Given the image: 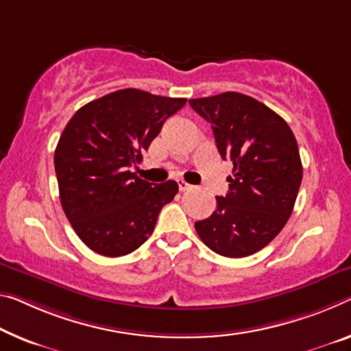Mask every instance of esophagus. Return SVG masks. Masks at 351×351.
I'll use <instances>...</instances> for the list:
<instances>
[{
    "label": "esophagus",
    "instance_id": "obj_1",
    "mask_svg": "<svg viewBox=\"0 0 351 351\" xmlns=\"http://www.w3.org/2000/svg\"><path fill=\"white\" fill-rule=\"evenodd\" d=\"M178 187H180V192H186V191H189V189H192V186L189 184V182L182 181V180L178 181Z\"/></svg>",
    "mask_w": 351,
    "mask_h": 351
}]
</instances>
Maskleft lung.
<instances>
[{
    "mask_svg": "<svg viewBox=\"0 0 351 351\" xmlns=\"http://www.w3.org/2000/svg\"><path fill=\"white\" fill-rule=\"evenodd\" d=\"M189 104L209 121L220 156L234 165L226 197H217L215 210L195 230L217 254L245 258L269 245L292 214L303 178L295 136L285 119L242 93Z\"/></svg>",
    "mask_w": 351,
    "mask_h": 351,
    "instance_id": "1",
    "label": "left lung"
}]
</instances>
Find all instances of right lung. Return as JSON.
<instances>
[{
	"label": "right lung",
	"instance_id": "right-lung-1",
	"mask_svg": "<svg viewBox=\"0 0 351 351\" xmlns=\"http://www.w3.org/2000/svg\"><path fill=\"white\" fill-rule=\"evenodd\" d=\"M186 101L123 88L82 106L66 123L54 152L60 204L95 253L119 258L134 252L175 198L176 181L154 184L131 167Z\"/></svg>",
	"mask_w": 351,
	"mask_h": 351
}]
</instances>
